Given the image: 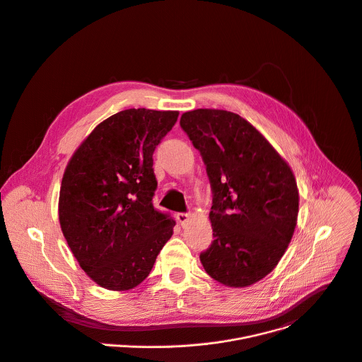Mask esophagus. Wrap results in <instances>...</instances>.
I'll return each mask as SVG.
<instances>
[{"label":"esophagus","instance_id":"1","mask_svg":"<svg viewBox=\"0 0 362 362\" xmlns=\"http://www.w3.org/2000/svg\"><path fill=\"white\" fill-rule=\"evenodd\" d=\"M176 218H177L179 223H180L182 226H185V225H186V222L190 219V214H187V213H179Z\"/></svg>","mask_w":362,"mask_h":362}]
</instances>
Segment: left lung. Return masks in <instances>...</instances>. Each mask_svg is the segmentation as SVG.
<instances>
[{
  "label": "left lung",
  "mask_w": 362,
  "mask_h": 362,
  "mask_svg": "<svg viewBox=\"0 0 362 362\" xmlns=\"http://www.w3.org/2000/svg\"><path fill=\"white\" fill-rule=\"evenodd\" d=\"M180 127L200 151L213 192L214 240L202 252V264L223 286H252L274 270L293 235L299 207L293 173L236 113L186 112Z\"/></svg>",
  "instance_id": "left-lung-1"
}]
</instances>
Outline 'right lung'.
Instances as JSON below:
<instances>
[{
    "label": "right lung",
    "mask_w": 362,
    "mask_h": 362,
    "mask_svg": "<svg viewBox=\"0 0 362 362\" xmlns=\"http://www.w3.org/2000/svg\"><path fill=\"white\" fill-rule=\"evenodd\" d=\"M179 112L127 109L100 124L70 159L59 219L81 269L100 287L143 283L173 233L175 219L153 209V151Z\"/></svg>",
    "instance_id": "obj_1"
}]
</instances>
